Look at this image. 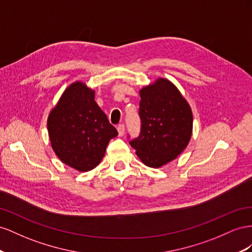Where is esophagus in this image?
<instances>
[{
  "mask_svg": "<svg viewBox=\"0 0 252 252\" xmlns=\"http://www.w3.org/2000/svg\"><path fill=\"white\" fill-rule=\"evenodd\" d=\"M125 125H119L118 126H117V131H118V134H119V136H124L125 135Z\"/></svg>",
  "mask_w": 252,
  "mask_h": 252,
  "instance_id": "obj_1",
  "label": "esophagus"
}]
</instances>
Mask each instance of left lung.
Here are the masks:
<instances>
[{
	"mask_svg": "<svg viewBox=\"0 0 252 252\" xmlns=\"http://www.w3.org/2000/svg\"><path fill=\"white\" fill-rule=\"evenodd\" d=\"M141 132L130 141L136 155L150 168L174 160L192 136L191 106L168 79L158 78L139 91Z\"/></svg>",
	"mask_w": 252,
	"mask_h": 252,
	"instance_id": "obj_1",
	"label": "left lung"
}]
</instances>
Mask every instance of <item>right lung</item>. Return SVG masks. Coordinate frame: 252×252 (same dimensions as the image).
I'll return each mask as SVG.
<instances>
[{"instance_id":"add662e5","label":"right lung","mask_w":252,"mask_h":252,"mask_svg":"<svg viewBox=\"0 0 252 252\" xmlns=\"http://www.w3.org/2000/svg\"><path fill=\"white\" fill-rule=\"evenodd\" d=\"M50 145L59 159L79 172L96 168L118 132L82 81L65 89L47 118Z\"/></svg>"}]
</instances>
